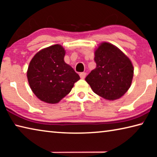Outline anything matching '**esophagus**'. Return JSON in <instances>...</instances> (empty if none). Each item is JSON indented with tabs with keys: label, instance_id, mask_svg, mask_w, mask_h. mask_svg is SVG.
Listing matches in <instances>:
<instances>
[{
	"label": "esophagus",
	"instance_id": "esophagus-1",
	"mask_svg": "<svg viewBox=\"0 0 157 157\" xmlns=\"http://www.w3.org/2000/svg\"><path fill=\"white\" fill-rule=\"evenodd\" d=\"M86 73H84V72L79 73V76H80V78H81L82 79H84L85 77H86Z\"/></svg>",
	"mask_w": 157,
	"mask_h": 157
}]
</instances>
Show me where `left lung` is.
Masks as SVG:
<instances>
[{
    "label": "left lung",
    "instance_id": "obj_1",
    "mask_svg": "<svg viewBox=\"0 0 157 157\" xmlns=\"http://www.w3.org/2000/svg\"><path fill=\"white\" fill-rule=\"evenodd\" d=\"M96 67L86 77L93 91L105 99H118L131 86L134 68L131 61L118 48L102 43L95 51Z\"/></svg>",
    "mask_w": 157,
    "mask_h": 157
}]
</instances>
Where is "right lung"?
<instances>
[{"mask_svg": "<svg viewBox=\"0 0 157 157\" xmlns=\"http://www.w3.org/2000/svg\"><path fill=\"white\" fill-rule=\"evenodd\" d=\"M64 55L63 48L54 45L37 52L28 66L27 77L30 88L44 102H59L80 79L73 68L65 63Z\"/></svg>", "mask_w": 157, "mask_h": 157, "instance_id": "1", "label": "right lung"}]
</instances>
